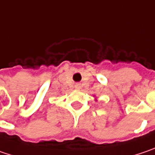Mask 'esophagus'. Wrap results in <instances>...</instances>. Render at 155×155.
<instances>
[{
	"instance_id": "1",
	"label": "esophagus",
	"mask_w": 155,
	"mask_h": 155,
	"mask_svg": "<svg viewBox=\"0 0 155 155\" xmlns=\"http://www.w3.org/2000/svg\"><path fill=\"white\" fill-rule=\"evenodd\" d=\"M75 87H76V88H80V87H81V84L77 83V84L75 85Z\"/></svg>"
}]
</instances>
